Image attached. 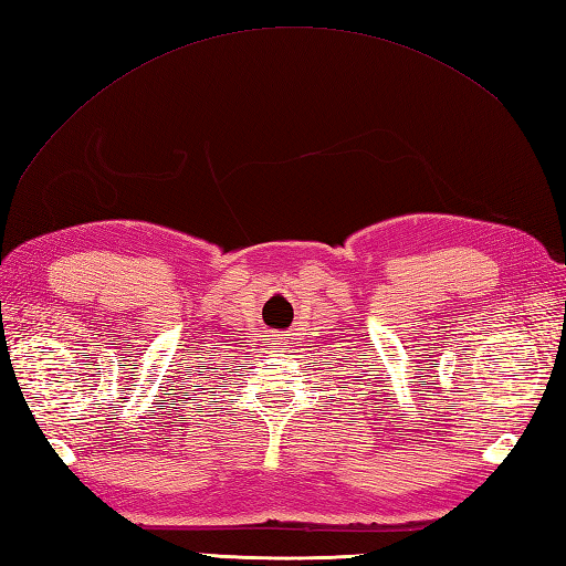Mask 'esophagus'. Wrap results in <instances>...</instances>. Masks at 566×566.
<instances>
[{"instance_id":"1","label":"esophagus","mask_w":566,"mask_h":566,"mask_svg":"<svg viewBox=\"0 0 566 566\" xmlns=\"http://www.w3.org/2000/svg\"><path fill=\"white\" fill-rule=\"evenodd\" d=\"M292 335L294 333H290V331H274L270 340H272V345L280 347V353H282V350H290V347H292V343H294Z\"/></svg>"}]
</instances>
